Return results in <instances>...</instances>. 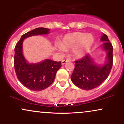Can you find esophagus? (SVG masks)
Instances as JSON below:
<instances>
[{"label":"esophagus","mask_w":124,"mask_h":124,"mask_svg":"<svg viewBox=\"0 0 124 124\" xmlns=\"http://www.w3.org/2000/svg\"><path fill=\"white\" fill-rule=\"evenodd\" d=\"M69 61H70V60H69V59H63V60L62 61V65H64V64H65V63H66V62H69Z\"/></svg>","instance_id":"34e87169"}]
</instances>
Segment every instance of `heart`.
I'll use <instances>...</instances> for the list:
<instances>
[{
	"label": "heart",
	"instance_id": "b5f03b06",
	"mask_svg": "<svg viewBox=\"0 0 124 124\" xmlns=\"http://www.w3.org/2000/svg\"><path fill=\"white\" fill-rule=\"evenodd\" d=\"M94 37L91 34L75 32L64 35L61 42V50L73 49V54L77 58H82L90 51L94 44Z\"/></svg>",
	"mask_w": 124,
	"mask_h": 124
}]
</instances>
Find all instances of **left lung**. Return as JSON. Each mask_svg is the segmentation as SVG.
Masks as SVG:
<instances>
[{
	"instance_id": "left-lung-1",
	"label": "left lung",
	"mask_w": 124,
	"mask_h": 124,
	"mask_svg": "<svg viewBox=\"0 0 124 124\" xmlns=\"http://www.w3.org/2000/svg\"><path fill=\"white\" fill-rule=\"evenodd\" d=\"M100 40L102 48L107 52L106 62L97 65L89 54L75 61V68L71 75L73 83L81 89L90 90L99 86L108 78L113 63V47L107 35L103 33Z\"/></svg>"
}]
</instances>
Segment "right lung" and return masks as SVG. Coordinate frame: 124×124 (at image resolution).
Segmentation results:
<instances>
[{
    "mask_svg": "<svg viewBox=\"0 0 124 124\" xmlns=\"http://www.w3.org/2000/svg\"><path fill=\"white\" fill-rule=\"evenodd\" d=\"M49 28L39 27L21 36L15 48L14 66L17 77L25 87L34 91L43 90L53 83L61 61L45 59L37 63H29L23 55V42L25 38L33 35L47 34Z\"/></svg>",
    "mask_w": 124,
    "mask_h": 124,
    "instance_id": "1",
    "label": "right lung"
}]
</instances>
